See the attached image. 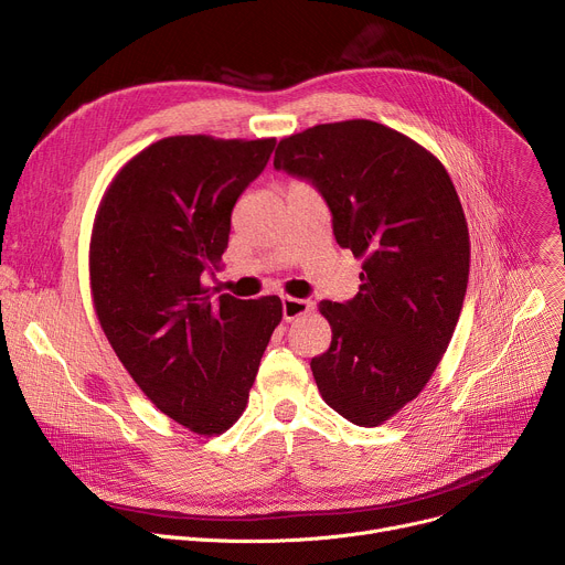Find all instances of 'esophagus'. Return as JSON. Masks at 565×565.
Here are the masks:
<instances>
[{"label":"esophagus","mask_w":565,"mask_h":565,"mask_svg":"<svg viewBox=\"0 0 565 565\" xmlns=\"http://www.w3.org/2000/svg\"><path fill=\"white\" fill-rule=\"evenodd\" d=\"M284 320L292 322L306 313L313 311V301L311 299H297V297H284Z\"/></svg>","instance_id":"esophagus-1"}]
</instances>
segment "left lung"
I'll list each match as a JSON object with an SVG mask.
<instances>
[{"label":"left lung","mask_w":565,"mask_h":565,"mask_svg":"<svg viewBox=\"0 0 565 565\" xmlns=\"http://www.w3.org/2000/svg\"><path fill=\"white\" fill-rule=\"evenodd\" d=\"M275 169L313 182L338 245L363 259L353 299L320 301L331 347L311 370L338 415L381 426L426 387L465 303L471 243L457 191L430 150L370 119L284 137Z\"/></svg>","instance_id":"obj_1"}]
</instances>
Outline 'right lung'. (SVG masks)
I'll use <instances>...</instances> for the list:
<instances>
[{"label":"right lung","instance_id":"1","mask_svg":"<svg viewBox=\"0 0 565 565\" xmlns=\"http://www.w3.org/2000/svg\"><path fill=\"white\" fill-rule=\"evenodd\" d=\"M275 148L270 139L164 137L124 164L92 227L89 286L119 361L158 409L191 433L243 415L281 299L212 297L232 210Z\"/></svg>","mask_w":565,"mask_h":565}]
</instances>
